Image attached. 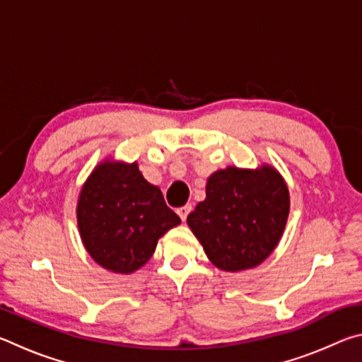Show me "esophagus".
Wrapping results in <instances>:
<instances>
[{"instance_id": "34e87169", "label": "esophagus", "mask_w": 362, "mask_h": 362, "mask_svg": "<svg viewBox=\"0 0 362 362\" xmlns=\"http://www.w3.org/2000/svg\"><path fill=\"white\" fill-rule=\"evenodd\" d=\"M179 216H180V218L183 220V222H185L187 220V217H188V214L192 212V204H185V206H182V207H179Z\"/></svg>"}]
</instances>
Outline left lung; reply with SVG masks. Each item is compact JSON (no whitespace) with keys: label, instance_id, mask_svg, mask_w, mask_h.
I'll use <instances>...</instances> for the list:
<instances>
[{"label":"left lung","instance_id":"8db88e82","mask_svg":"<svg viewBox=\"0 0 362 362\" xmlns=\"http://www.w3.org/2000/svg\"><path fill=\"white\" fill-rule=\"evenodd\" d=\"M289 216V189L276 170L226 168L207 180L206 199L187 223L223 272L260 265L273 252Z\"/></svg>","mask_w":362,"mask_h":362}]
</instances>
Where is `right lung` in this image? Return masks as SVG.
<instances>
[{"label": "right lung", "instance_id": "right-lung-1", "mask_svg": "<svg viewBox=\"0 0 362 362\" xmlns=\"http://www.w3.org/2000/svg\"><path fill=\"white\" fill-rule=\"evenodd\" d=\"M78 226L90 257L115 273H132L150 260L158 240L180 223L137 163H103L81 189Z\"/></svg>", "mask_w": 362, "mask_h": 362}]
</instances>
